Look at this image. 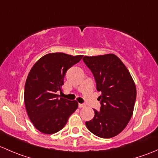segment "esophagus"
Returning a JSON list of instances; mask_svg holds the SVG:
<instances>
[{"label": "esophagus", "instance_id": "esophagus-1", "mask_svg": "<svg viewBox=\"0 0 158 158\" xmlns=\"http://www.w3.org/2000/svg\"><path fill=\"white\" fill-rule=\"evenodd\" d=\"M79 108H83V107H85L86 105L84 103H78Z\"/></svg>", "mask_w": 158, "mask_h": 158}]
</instances>
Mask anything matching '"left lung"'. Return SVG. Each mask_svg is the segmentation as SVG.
Segmentation results:
<instances>
[{
	"instance_id": "1",
	"label": "left lung",
	"mask_w": 158,
	"mask_h": 158,
	"mask_svg": "<svg viewBox=\"0 0 158 158\" xmlns=\"http://www.w3.org/2000/svg\"><path fill=\"white\" fill-rule=\"evenodd\" d=\"M83 61L92 72L99 97L100 111L86 126L95 135L110 139L119 134L131 119L136 100V87L127 68L113 54L84 56Z\"/></svg>"
}]
</instances>
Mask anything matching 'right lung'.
<instances>
[{"label": "right lung", "instance_id": "right-lung-1", "mask_svg": "<svg viewBox=\"0 0 158 158\" xmlns=\"http://www.w3.org/2000/svg\"><path fill=\"white\" fill-rule=\"evenodd\" d=\"M83 55L56 52L44 55L30 70L25 84L24 103L29 118L36 129L54 134L64 127L78 106L77 101L58 97L66 72Z\"/></svg>", "mask_w": 158, "mask_h": 158}]
</instances>
